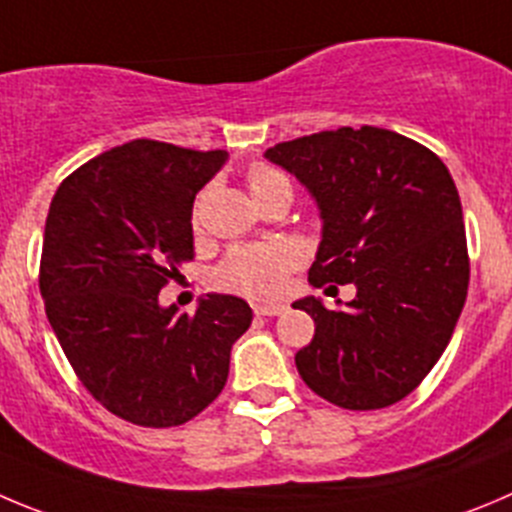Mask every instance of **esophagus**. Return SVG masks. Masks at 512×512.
<instances>
[{
  "instance_id": "34e87169",
  "label": "esophagus",
  "mask_w": 512,
  "mask_h": 512,
  "mask_svg": "<svg viewBox=\"0 0 512 512\" xmlns=\"http://www.w3.org/2000/svg\"><path fill=\"white\" fill-rule=\"evenodd\" d=\"M285 310L283 303H257L255 313L257 315H280Z\"/></svg>"
}]
</instances>
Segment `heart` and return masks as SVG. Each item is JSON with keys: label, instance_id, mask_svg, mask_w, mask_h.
Wrapping results in <instances>:
<instances>
[{"label": "heart", "instance_id": "heart-1", "mask_svg": "<svg viewBox=\"0 0 512 512\" xmlns=\"http://www.w3.org/2000/svg\"><path fill=\"white\" fill-rule=\"evenodd\" d=\"M247 186H250V194L255 197V202L270 194L272 189H280V186L293 189L283 171L265 164L252 166L250 174H247ZM191 224H194V229L199 227V202L194 207V214H191ZM298 262L300 252L288 242L234 247L214 270V285L229 290V293L247 295V298L272 300L283 293L288 275L298 267Z\"/></svg>", "mask_w": 512, "mask_h": 512}]
</instances>
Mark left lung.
<instances>
[{"label": "left lung", "mask_w": 512, "mask_h": 512, "mask_svg": "<svg viewBox=\"0 0 512 512\" xmlns=\"http://www.w3.org/2000/svg\"><path fill=\"white\" fill-rule=\"evenodd\" d=\"M265 156L321 209L310 285H356L343 310L293 303L315 323L295 353L300 379L341 409L391 407L437 364L467 298L470 257L450 171L427 146L376 126L310 133Z\"/></svg>", "instance_id": "left-lung-1"}]
</instances>
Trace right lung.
Segmentation results:
<instances>
[{"label":"right lung","mask_w":512,"mask_h":512,"mask_svg":"<svg viewBox=\"0 0 512 512\" xmlns=\"http://www.w3.org/2000/svg\"><path fill=\"white\" fill-rule=\"evenodd\" d=\"M227 159L136 138L75 169L47 212V321L88 394L138 427H179L204 412L252 323L234 295H207L194 315L159 305L194 260V197Z\"/></svg>","instance_id":"right-lung-1"}]
</instances>
